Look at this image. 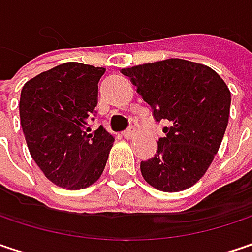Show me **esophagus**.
<instances>
[{"mask_svg":"<svg viewBox=\"0 0 252 252\" xmlns=\"http://www.w3.org/2000/svg\"><path fill=\"white\" fill-rule=\"evenodd\" d=\"M135 134H137L135 128H129V129H126V131L123 132V137H124L126 140H131V138H134V137H135Z\"/></svg>","mask_w":252,"mask_h":252,"instance_id":"obj_1","label":"esophagus"}]
</instances>
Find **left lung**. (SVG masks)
<instances>
[{"instance_id": "1", "label": "left lung", "mask_w": 252, "mask_h": 252, "mask_svg": "<svg viewBox=\"0 0 252 252\" xmlns=\"http://www.w3.org/2000/svg\"><path fill=\"white\" fill-rule=\"evenodd\" d=\"M153 109L167 120L153 158L141 161L144 180L161 192H182L209 169L229 120L231 92L209 66L166 59L121 70Z\"/></svg>"}]
</instances>
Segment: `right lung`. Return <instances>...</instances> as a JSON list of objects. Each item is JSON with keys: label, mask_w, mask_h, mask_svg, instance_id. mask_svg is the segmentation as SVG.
Segmentation results:
<instances>
[{"label": "right lung", "mask_w": 252, "mask_h": 252, "mask_svg": "<svg viewBox=\"0 0 252 252\" xmlns=\"http://www.w3.org/2000/svg\"><path fill=\"white\" fill-rule=\"evenodd\" d=\"M105 67L67 62L27 80L20 96V123L29 151L59 188L79 190L102 174L114 137L89 120L98 105Z\"/></svg>", "instance_id": "right-lung-1"}]
</instances>
